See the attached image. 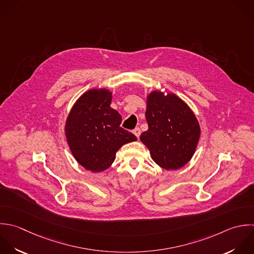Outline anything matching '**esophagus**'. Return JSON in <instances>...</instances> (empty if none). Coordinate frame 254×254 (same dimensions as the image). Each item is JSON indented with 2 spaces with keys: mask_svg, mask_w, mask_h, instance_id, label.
Segmentation results:
<instances>
[{
  "mask_svg": "<svg viewBox=\"0 0 254 254\" xmlns=\"http://www.w3.org/2000/svg\"><path fill=\"white\" fill-rule=\"evenodd\" d=\"M132 133L138 138L139 137V135H140V129L138 128V127H135L133 130H132Z\"/></svg>",
  "mask_w": 254,
  "mask_h": 254,
  "instance_id": "1",
  "label": "esophagus"
}]
</instances>
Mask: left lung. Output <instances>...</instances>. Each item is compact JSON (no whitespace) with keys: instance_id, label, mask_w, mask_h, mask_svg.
I'll return each instance as SVG.
<instances>
[{"instance_id":"left-lung-1","label":"left lung","mask_w":254,"mask_h":254,"mask_svg":"<svg viewBox=\"0 0 254 254\" xmlns=\"http://www.w3.org/2000/svg\"><path fill=\"white\" fill-rule=\"evenodd\" d=\"M148 129L140 135L153 161L165 170H176L193 157L201 135L191 108L174 93L154 90L146 96Z\"/></svg>"}]
</instances>
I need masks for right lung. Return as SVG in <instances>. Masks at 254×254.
<instances>
[{"instance_id": "add662e5", "label": "right lung", "mask_w": 254, "mask_h": 254, "mask_svg": "<svg viewBox=\"0 0 254 254\" xmlns=\"http://www.w3.org/2000/svg\"><path fill=\"white\" fill-rule=\"evenodd\" d=\"M112 99L109 89L88 90L75 102L65 122V136L73 157L95 173L107 170L117 151L136 140L134 134L120 127L122 117L111 108Z\"/></svg>"}]
</instances>
